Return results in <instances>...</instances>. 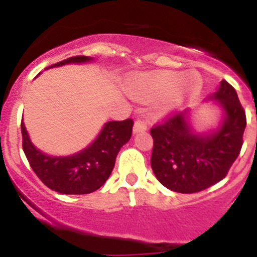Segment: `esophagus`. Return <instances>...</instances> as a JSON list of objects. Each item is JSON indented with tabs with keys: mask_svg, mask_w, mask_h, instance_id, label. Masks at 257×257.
<instances>
[{
	"mask_svg": "<svg viewBox=\"0 0 257 257\" xmlns=\"http://www.w3.org/2000/svg\"><path fill=\"white\" fill-rule=\"evenodd\" d=\"M147 124H145V122L143 121H136L135 123H134V134H138V133H144V131H147Z\"/></svg>",
	"mask_w": 257,
	"mask_h": 257,
	"instance_id": "1",
	"label": "esophagus"
}]
</instances>
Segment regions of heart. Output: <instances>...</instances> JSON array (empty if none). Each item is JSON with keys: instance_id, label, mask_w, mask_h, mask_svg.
Returning <instances> with one entry per match:
<instances>
[{"instance_id": "obj_1", "label": "heart", "mask_w": 257, "mask_h": 257, "mask_svg": "<svg viewBox=\"0 0 257 257\" xmlns=\"http://www.w3.org/2000/svg\"><path fill=\"white\" fill-rule=\"evenodd\" d=\"M202 88V79L196 72L150 71L141 72L124 84L127 94L139 102H153V114L163 118L195 99Z\"/></svg>"}]
</instances>
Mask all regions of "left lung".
Instances as JSON below:
<instances>
[{
	"instance_id": "8db88e82",
	"label": "left lung",
	"mask_w": 257,
	"mask_h": 257,
	"mask_svg": "<svg viewBox=\"0 0 257 257\" xmlns=\"http://www.w3.org/2000/svg\"><path fill=\"white\" fill-rule=\"evenodd\" d=\"M213 100L220 109L218 124L197 131L192 112L185 109L152 128V168L158 181L172 191L199 192L222 181L242 148L246 114L236 90L222 80Z\"/></svg>"
}]
</instances>
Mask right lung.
<instances>
[{"label": "right lung", "mask_w": 257, "mask_h": 257, "mask_svg": "<svg viewBox=\"0 0 257 257\" xmlns=\"http://www.w3.org/2000/svg\"><path fill=\"white\" fill-rule=\"evenodd\" d=\"M93 60L86 56H76L49 66L48 69ZM133 124V119L105 122L88 147L74 154L56 157L46 154L33 144L24 121H21L23 149L32 169L47 187L66 195L90 194L102 187L110 176L119 149L130 140Z\"/></svg>", "instance_id": "1"}]
</instances>
